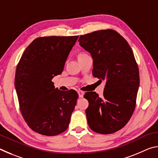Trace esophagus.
Returning a JSON list of instances; mask_svg holds the SVG:
<instances>
[{"instance_id": "esophagus-1", "label": "esophagus", "mask_w": 158, "mask_h": 158, "mask_svg": "<svg viewBox=\"0 0 158 158\" xmlns=\"http://www.w3.org/2000/svg\"><path fill=\"white\" fill-rule=\"evenodd\" d=\"M78 94H79V98H83V97H84V92L82 91V90H79Z\"/></svg>"}]
</instances>
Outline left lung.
I'll use <instances>...</instances> for the list:
<instances>
[{"mask_svg":"<svg viewBox=\"0 0 158 158\" xmlns=\"http://www.w3.org/2000/svg\"><path fill=\"white\" fill-rule=\"evenodd\" d=\"M79 42L93 58V75L106 81L102 98L85 93L88 124L95 132L114 133L127 124L135 109L139 73L135 56L124 37L111 29L81 35Z\"/></svg>","mask_w":158,"mask_h":158,"instance_id":"1","label":"left lung"}]
</instances>
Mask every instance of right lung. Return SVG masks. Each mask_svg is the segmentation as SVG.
Masks as SVG:
<instances>
[{
	"mask_svg": "<svg viewBox=\"0 0 158 158\" xmlns=\"http://www.w3.org/2000/svg\"><path fill=\"white\" fill-rule=\"evenodd\" d=\"M78 36L38 37L21 56L15 85L21 114L31 130L46 136L63 132L69 126L78 94L55 89L52 79L62 73Z\"/></svg>",
	"mask_w": 158,
	"mask_h": 158,
	"instance_id": "add662e5",
	"label": "right lung"
}]
</instances>
